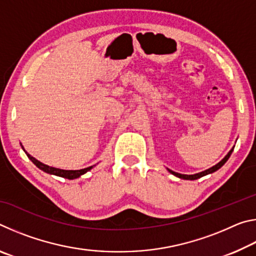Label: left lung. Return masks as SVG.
Returning <instances> with one entry per match:
<instances>
[{
  "instance_id": "left-lung-1",
  "label": "left lung",
  "mask_w": 256,
  "mask_h": 256,
  "mask_svg": "<svg viewBox=\"0 0 256 256\" xmlns=\"http://www.w3.org/2000/svg\"><path fill=\"white\" fill-rule=\"evenodd\" d=\"M232 152V149L230 151H229V152L227 154L226 157H224V158L222 160V162H218L216 164H214V167L209 168V170H204V172H198V174H194V175H183V174H178V172H172V170H170L172 175H175V176H177V177H180V178H183V180H198V178H200V177H202V176H206V175H208V174H211V172H216V170H218L219 168L222 167V166H224V164L226 162L227 160L229 159V157H230Z\"/></svg>"
}]
</instances>
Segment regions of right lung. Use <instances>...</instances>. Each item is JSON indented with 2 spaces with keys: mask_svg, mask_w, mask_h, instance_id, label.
<instances>
[{
  "mask_svg": "<svg viewBox=\"0 0 256 256\" xmlns=\"http://www.w3.org/2000/svg\"><path fill=\"white\" fill-rule=\"evenodd\" d=\"M26 152V151H24ZM27 154V152H26ZM28 158L32 160V162L36 164V166L40 168V170H44L46 172H48V174H53V175H58L60 177H64V178H68V180H73V178H78V177H80L81 175H84V172H86L88 170H90L92 168V167H88V168H84V170H58V168H54V167H50L47 166V164H44L40 162H38L37 159H34V157H32L29 154H27Z\"/></svg>",
  "mask_w": 256,
  "mask_h": 256,
  "instance_id": "add662e5",
  "label": "right lung"
}]
</instances>
